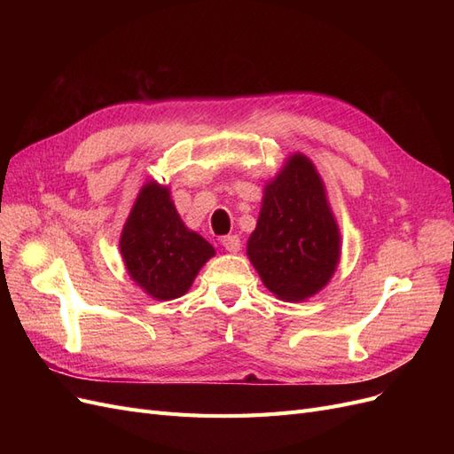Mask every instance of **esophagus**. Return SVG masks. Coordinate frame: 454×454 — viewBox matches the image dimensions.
<instances>
[{"instance_id": "34e87169", "label": "esophagus", "mask_w": 454, "mask_h": 454, "mask_svg": "<svg viewBox=\"0 0 454 454\" xmlns=\"http://www.w3.org/2000/svg\"><path fill=\"white\" fill-rule=\"evenodd\" d=\"M222 246L229 254H237L240 250V239L237 235H227L222 239Z\"/></svg>"}]
</instances>
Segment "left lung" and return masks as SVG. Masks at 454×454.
I'll list each match as a JSON object with an SVG mask.
<instances>
[{"label":"left lung","instance_id":"1","mask_svg":"<svg viewBox=\"0 0 454 454\" xmlns=\"http://www.w3.org/2000/svg\"><path fill=\"white\" fill-rule=\"evenodd\" d=\"M267 290L299 303L322 292L340 261V231L314 162L294 153L263 189L257 225L246 244Z\"/></svg>","mask_w":454,"mask_h":454}]
</instances>
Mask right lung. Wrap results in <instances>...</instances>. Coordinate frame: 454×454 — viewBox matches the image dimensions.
Instances as JSON below:
<instances>
[{
    "label": "right lung",
    "mask_w": 454,
    "mask_h": 454,
    "mask_svg": "<svg viewBox=\"0 0 454 454\" xmlns=\"http://www.w3.org/2000/svg\"><path fill=\"white\" fill-rule=\"evenodd\" d=\"M121 257L136 286L157 301L182 297L193 286L214 246L177 214L170 187L147 180L121 231Z\"/></svg>",
    "instance_id": "add662e5"
}]
</instances>
